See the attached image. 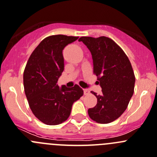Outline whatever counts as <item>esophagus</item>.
Here are the masks:
<instances>
[{"label":"esophagus","instance_id":"1","mask_svg":"<svg viewBox=\"0 0 157 157\" xmlns=\"http://www.w3.org/2000/svg\"><path fill=\"white\" fill-rule=\"evenodd\" d=\"M83 94H84V95L89 94H90V90L88 89H83Z\"/></svg>","mask_w":157,"mask_h":157}]
</instances>
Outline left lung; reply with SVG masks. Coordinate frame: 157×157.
Here are the masks:
<instances>
[{
	"mask_svg": "<svg viewBox=\"0 0 157 157\" xmlns=\"http://www.w3.org/2000/svg\"><path fill=\"white\" fill-rule=\"evenodd\" d=\"M79 41L91 53L94 74L102 89L101 94L91 91L98 103L88 109L89 116L101 124L112 122L125 112L134 93L136 78L131 63L124 51L109 38L81 37Z\"/></svg>",
	"mask_w": 157,
	"mask_h": 157,
	"instance_id": "left-lung-1",
	"label": "left lung"
}]
</instances>
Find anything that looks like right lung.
Returning a JSON list of instances; mask_svg holds the SVG:
<instances>
[{"instance_id":"add662e5","label":"right lung","mask_w":157,"mask_h":157,"mask_svg":"<svg viewBox=\"0 0 157 157\" xmlns=\"http://www.w3.org/2000/svg\"><path fill=\"white\" fill-rule=\"evenodd\" d=\"M77 39L63 35L46 37L32 52L26 64L23 75L25 93L32 113L45 125L65 121L73 104L83 94L77 84L71 88L57 84L64 70L63 50Z\"/></svg>"}]
</instances>
